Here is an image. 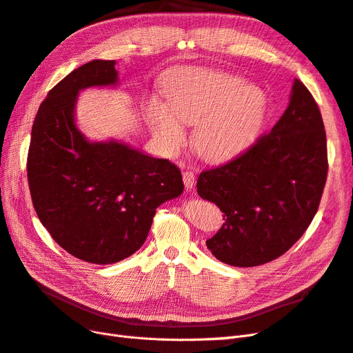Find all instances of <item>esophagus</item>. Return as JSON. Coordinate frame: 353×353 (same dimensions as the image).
Masks as SVG:
<instances>
[{
	"label": "esophagus",
	"mask_w": 353,
	"mask_h": 353,
	"mask_svg": "<svg viewBox=\"0 0 353 353\" xmlns=\"http://www.w3.org/2000/svg\"><path fill=\"white\" fill-rule=\"evenodd\" d=\"M183 179H184V185L187 190H191L194 187L196 176L193 172H191V170H185V172H183Z\"/></svg>",
	"instance_id": "1"
}]
</instances>
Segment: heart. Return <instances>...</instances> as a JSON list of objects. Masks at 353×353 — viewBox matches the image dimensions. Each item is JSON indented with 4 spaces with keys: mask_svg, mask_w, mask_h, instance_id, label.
I'll use <instances>...</instances> for the list:
<instances>
[{
    "mask_svg": "<svg viewBox=\"0 0 353 353\" xmlns=\"http://www.w3.org/2000/svg\"><path fill=\"white\" fill-rule=\"evenodd\" d=\"M167 105L153 97L147 122L166 152L185 141L184 125H196L193 144L200 157L219 162L244 150L261 130L266 97L236 74L213 69L179 72L166 91Z\"/></svg>",
    "mask_w": 353,
    "mask_h": 353,
    "instance_id": "b5f03b06",
    "label": "heart"
}]
</instances>
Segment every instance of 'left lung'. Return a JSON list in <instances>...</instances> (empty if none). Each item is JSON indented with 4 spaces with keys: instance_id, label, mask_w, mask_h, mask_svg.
Here are the masks:
<instances>
[{
    "instance_id": "1",
    "label": "left lung",
    "mask_w": 353,
    "mask_h": 353,
    "mask_svg": "<svg viewBox=\"0 0 353 353\" xmlns=\"http://www.w3.org/2000/svg\"><path fill=\"white\" fill-rule=\"evenodd\" d=\"M327 172L321 112L294 79L288 108L272 130L230 162L200 174L199 196L215 203L225 218L208 249L240 268L280 258L312 222Z\"/></svg>"
}]
</instances>
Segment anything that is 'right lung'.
<instances>
[{
    "label": "right lung",
    "mask_w": 353,
    "mask_h": 353,
    "mask_svg": "<svg viewBox=\"0 0 353 353\" xmlns=\"http://www.w3.org/2000/svg\"><path fill=\"white\" fill-rule=\"evenodd\" d=\"M114 60L70 72L41 103L32 125L28 181L37 215L52 240L85 262L109 265L144 244L156 209L181 196L183 175L117 141L91 143L74 123L81 90L117 83Z\"/></svg>",
    "instance_id": "obj_1"
}]
</instances>
